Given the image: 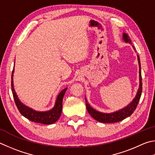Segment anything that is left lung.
Masks as SVG:
<instances>
[{
	"label": "left lung",
	"mask_w": 155,
	"mask_h": 155,
	"mask_svg": "<svg viewBox=\"0 0 155 155\" xmlns=\"http://www.w3.org/2000/svg\"><path fill=\"white\" fill-rule=\"evenodd\" d=\"M123 39L126 43H129L131 44V41L129 38L128 35L126 33L123 34ZM137 60H138L139 64V75H140V85L139 88L137 90V94L135 97L133 101L125 108L119 110L112 112V113H104V112H100L97 111L91 107L85 97V102H86V107L87 110L88 111L89 114L97 121L104 123H117L121 121L125 118L128 117L133 114V112L136 109V107L138 104V102L141 97L142 92V75H141V64H140V60L139 56L137 55Z\"/></svg>",
	"instance_id": "1"
}]
</instances>
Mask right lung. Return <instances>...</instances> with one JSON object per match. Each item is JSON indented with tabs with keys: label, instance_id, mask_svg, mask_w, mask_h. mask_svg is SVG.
I'll use <instances>...</instances> for the list:
<instances>
[{
	"label": "right lung",
	"instance_id": "add662e5",
	"mask_svg": "<svg viewBox=\"0 0 155 155\" xmlns=\"http://www.w3.org/2000/svg\"><path fill=\"white\" fill-rule=\"evenodd\" d=\"M15 66V64H14ZM13 72L14 68L12 71V75H11V90H12V94L13 95L14 100H15L17 108H18L19 111L21 115H23L26 119H29L32 122H35L37 123H41L45 125H50L55 123L60 117L61 111H62V100L63 97L65 94L67 88L63 89L60 94H58L57 99H56L55 106L53 108L48 111L45 112H39L29 108L27 106L24 105L17 95L13 87Z\"/></svg>",
	"mask_w": 155,
	"mask_h": 155
}]
</instances>
